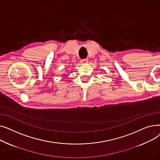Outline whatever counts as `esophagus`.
Instances as JSON below:
<instances>
[{
  "mask_svg": "<svg viewBox=\"0 0 160 160\" xmlns=\"http://www.w3.org/2000/svg\"><path fill=\"white\" fill-rule=\"evenodd\" d=\"M88 62V59H82V60H80V63L82 64H86Z\"/></svg>",
  "mask_w": 160,
  "mask_h": 160,
  "instance_id": "esophagus-1",
  "label": "esophagus"
}]
</instances>
